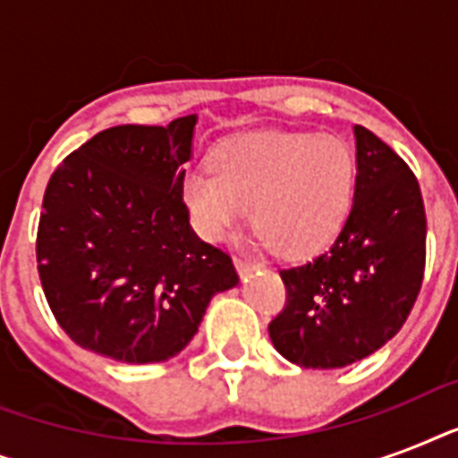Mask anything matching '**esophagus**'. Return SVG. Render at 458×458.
<instances>
[{"instance_id": "esophagus-1", "label": "esophagus", "mask_w": 458, "mask_h": 458, "mask_svg": "<svg viewBox=\"0 0 458 458\" xmlns=\"http://www.w3.org/2000/svg\"><path fill=\"white\" fill-rule=\"evenodd\" d=\"M235 268L240 273V278H247L250 273H254L259 268L257 264H251V261H244V259H235Z\"/></svg>"}]
</instances>
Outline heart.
<instances>
[{
  "label": "heart",
  "mask_w": 458,
  "mask_h": 458,
  "mask_svg": "<svg viewBox=\"0 0 458 458\" xmlns=\"http://www.w3.org/2000/svg\"><path fill=\"white\" fill-rule=\"evenodd\" d=\"M354 154L344 140L311 132H259L233 140L208 168L187 171L180 194L204 240H228L247 218L280 257H311L347 218Z\"/></svg>",
  "instance_id": "b5f03b06"
}]
</instances>
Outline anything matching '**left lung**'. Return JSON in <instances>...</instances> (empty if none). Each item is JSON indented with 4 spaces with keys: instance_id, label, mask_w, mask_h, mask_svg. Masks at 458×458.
<instances>
[{
    "instance_id": "obj_1",
    "label": "left lung",
    "mask_w": 458,
    "mask_h": 458,
    "mask_svg": "<svg viewBox=\"0 0 458 458\" xmlns=\"http://www.w3.org/2000/svg\"><path fill=\"white\" fill-rule=\"evenodd\" d=\"M354 204L330 250L283 268L273 347L301 369H344L404 326L426 271V208L404 158L354 125Z\"/></svg>"
}]
</instances>
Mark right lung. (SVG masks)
<instances>
[{"instance_id": "obj_1", "label": "right lung", "mask_w": 458, "mask_h": 458, "mask_svg": "<svg viewBox=\"0 0 458 458\" xmlns=\"http://www.w3.org/2000/svg\"><path fill=\"white\" fill-rule=\"evenodd\" d=\"M197 116L97 132L52 173L38 271L54 318L82 349L125 363L180 354L233 259L190 225L180 180Z\"/></svg>"}]
</instances>
